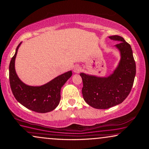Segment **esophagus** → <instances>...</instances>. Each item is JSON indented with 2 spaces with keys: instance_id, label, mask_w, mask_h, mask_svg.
I'll list each match as a JSON object with an SVG mask.
<instances>
[{
  "instance_id": "34e87169",
  "label": "esophagus",
  "mask_w": 149,
  "mask_h": 149,
  "mask_svg": "<svg viewBox=\"0 0 149 149\" xmlns=\"http://www.w3.org/2000/svg\"><path fill=\"white\" fill-rule=\"evenodd\" d=\"M80 71H81V68H80L79 66H76V67H74V69H73V71H74L75 73H79Z\"/></svg>"
}]
</instances>
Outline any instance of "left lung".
Wrapping results in <instances>:
<instances>
[{
	"mask_svg": "<svg viewBox=\"0 0 149 149\" xmlns=\"http://www.w3.org/2000/svg\"><path fill=\"white\" fill-rule=\"evenodd\" d=\"M119 41L115 46L121 53V60L108 77L89 76L81 73L82 93L86 103L96 109H107L121 103L131 91L136 74V64L131 46L122 37H109Z\"/></svg>",
	"mask_w": 149,
	"mask_h": 149,
	"instance_id": "8db88e82",
	"label": "left lung"
}]
</instances>
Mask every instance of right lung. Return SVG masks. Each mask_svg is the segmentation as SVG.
<instances>
[{
  "label": "right lung",
  "instance_id": "add662e5",
  "mask_svg": "<svg viewBox=\"0 0 149 149\" xmlns=\"http://www.w3.org/2000/svg\"><path fill=\"white\" fill-rule=\"evenodd\" d=\"M16 49L9 67V78L12 92L18 102L26 108L39 112L46 113L57 107L60 101V90L67 80L72 76L71 71L56 77L45 85L34 87L24 84L16 73L14 63L18 49Z\"/></svg>",
  "mask_w": 149,
  "mask_h": 149
}]
</instances>
